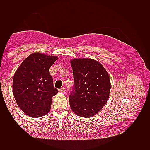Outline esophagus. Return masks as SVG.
I'll return each mask as SVG.
<instances>
[{
  "label": "esophagus",
  "instance_id": "obj_1",
  "mask_svg": "<svg viewBox=\"0 0 150 150\" xmlns=\"http://www.w3.org/2000/svg\"><path fill=\"white\" fill-rule=\"evenodd\" d=\"M59 91L61 92V93H65V91H66V88H64V87H62V88H61L59 90Z\"/></svg>",
  "mask_w": 150,
  "mask_h": 150
}]
</instances>
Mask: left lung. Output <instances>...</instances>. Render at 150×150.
<instances>
[{"label":"left lung","mask_w":150,"mask_h":150,"mask_svg":"<svg viewBox=\"0 0 150 150\" xmlns=\"http://www.w3.org/2000/svg\"><path fill=\"white\" fill-rule=\"evenodd\" d=\"M74 86L69 95L71 110L83 117L96 115L106 103L111 83L107 71L92 59H74L71 61Z\"/></svg>","instance_id":"obj_1"}]
</instances>
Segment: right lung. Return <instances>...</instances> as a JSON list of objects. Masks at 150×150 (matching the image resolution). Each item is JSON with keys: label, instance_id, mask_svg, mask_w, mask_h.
<instances>
[{"label": "right lung", "instance_id": "add662e5", "mask_svg": "<svg viewBox=\"0 0 150 150\" xmlns=\"http://www.w3.org/2000/svg\"><path fill=\"white\" fill-rule=\"evenodd\" d=\"M57 56L33 53L21 63L13 78V94L17 105L32 117H39L50 111L54 88L49 68Z\"/></svg>", "mask_w": 150, "mask_h": 150}]
</instances>
